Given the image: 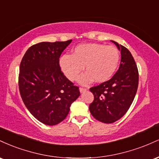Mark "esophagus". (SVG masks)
Here are the masks:
<instances>
[{"instance_id": "obj_1", "label": "esophagus", "mask_w": 159, "mask_h": 159, "mask_svg": "<svg viewBox=\"0 0 159 159\" xmlns=\"http://www.w3.org/2000/svg\"><path fill=\"white\" fill-rule=\"evenodd\" d=\"M79 90H80V92H81V93H84V92H85L86 90H87V89L83 88V87H80Z\"/></svg>"}]
</instances>
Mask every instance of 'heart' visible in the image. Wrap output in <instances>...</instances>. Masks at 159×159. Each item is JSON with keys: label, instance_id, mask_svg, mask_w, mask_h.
<instances>
[{"label": "heart", "instance_id": "b5f03b06", "mask_svg": "<svg viewBox=\"0 0 159 159\" xmlns=\"http://www.w3.org/2000/svg\"><path fill=\"white\" fill-rule=\"evenodd\" d=\"M120 52L112 45L87 43L76 46L71 55L62 56L60 66L71 81L79 77L84 66L86 73L80 78L82 84L95 80L98 83L108 81L114 75L120 63Z\"/></svg>", "mask_w": 159, "mask_h": 159}]
</instances>
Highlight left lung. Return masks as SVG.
<instances>
[{
    "mask_svg": "<svg viewBox=\"0 0 159 159\" xmlns=\"http://www.w3.org/2000/svg\"><path fill=\"white\" fill-rule=\"evenodd\" d=\"M112 42L121 51L119 69L110 80L90 88L94 99L89 109L95 119L104 123H114L125 114L135 96L139 81L138 67L131 52Z\"/></svg>",
    "mask_w": 159,
    "mask_h": 159,
    "instance_id": "left-lung-1",
    "label": "left lung"
}]
</instances>
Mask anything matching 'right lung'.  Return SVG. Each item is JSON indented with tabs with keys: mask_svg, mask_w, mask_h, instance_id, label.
<instances>
[{
	"mask_svg": "<svg viewBox=\"0 0 159 159\" xmlns=\"http://www.w3.org/2000/svg\"><path fill=\"white\" fill-rule=\"evenodd\" d=\"M71 42L32 45L20 63L19 87L23 102L45 125H54L65 120L71 104L80 96L79 87L66 77L60 66V57Z\"/></svg>",
	"mask_w": 159,
	"mask_h": 159,
	"instance_id": "add662e5",
	"label": "right lung"
}]
</instances>
